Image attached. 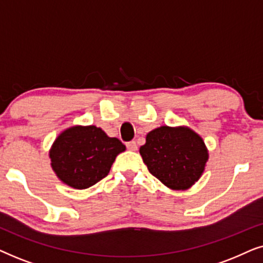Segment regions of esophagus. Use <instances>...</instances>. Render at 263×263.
Instances as JSON below:
<instances>
[{"instance_id": "obj_1", "label": "esophagus", "mask_w": 263, "mask_h": 263, "mask_svg": "<svg viewBox=\"0 0 263 263\" xmlns=\"http://www.w3.org/2000/svg\"><path fill=\"white\" fill-rule=\"evenodd\" d=\"M127 148H128L129 151H136V149H138V145H136L135 141L127 142Z\"/></svg>"}]
</instances>
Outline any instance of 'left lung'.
I'll use <instances>...</instances> for the list:
<instances>
[{
    "label": "left lung",
    "instance_id": "left-lung-1",
    "mask_svg": "<svg viewBox=\"0 0 263 263\" xmlns=\"http://www.w3.org/2000/svg\"><path fill=\"white\" fill-rule=\"evenodd\" d=\"M140 154L151 174L172 190L192 188L210 157L203 139L186 125L153 129L146 135Z\"/></svg>",
    "mask_w": 263,
    "mask_h": 263
}]
</instances>
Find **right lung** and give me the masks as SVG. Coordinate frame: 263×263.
Listing matches in <instances>:
<instances>
[{"mask_svg": "<svg viewBox=\"0 0 263 263\" xmlns=\"http://www.w3.org/2000/svg\"><path fill=\"white\" fill-rule=\"evenodd\" d=\"M125 146L96 125L64 129L49 151L51 167L64 184L87 189L109 174L111 165Z\"/></svg>", "mask_w": 263, "mask_h": 263, "instance_id": "1", "label": "right lung"}]
</instances>
